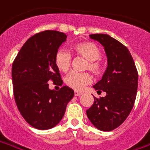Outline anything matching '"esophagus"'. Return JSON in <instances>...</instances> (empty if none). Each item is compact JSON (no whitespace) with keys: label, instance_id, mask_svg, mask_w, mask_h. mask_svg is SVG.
I'll use <instances>...</instances> for the list:
<instances>
[{"label":"esophagus","instance_id":"1","mask_svg":"<svg viewBox=\"0 0 150 150\" xmlns=\"http://www.w3.org/2000/svg\"><path fill=\"white\" fill-rule=\"evenodd\" d=\"M74 94H75V96H80V95H83V93H82V92H79V91H75L74 92Z\"/></svg>","mask_w":150,"mask_h":150}]
</instances>
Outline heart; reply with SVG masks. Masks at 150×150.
I'll return each instance as SVG.
<instances>
[{
    "label": "heart",
    "mask_w": 150,
    "mask_h": 150,
    "mask_svg": "<svg viewBox=\"0 0 150 150\" xmlns=\"http://www.w3.org/2000/svg\"><path fill=\"white\" fill-rule=\"evenodd\" d=\"M74 52L87 60L85 69L90 70L95 75H101L104 71L105 64L101 58V51L97 45L91 41H84L76 44L73 47ZM54 62L59 71L67 72L71 65V55L67 51L59 49L55 55ZM91 75L88 72H72L64 79L67 86L75 91H83L85 86L92 83Z\"/></svg>",
    "instance_id": "1"
}]
</instances>
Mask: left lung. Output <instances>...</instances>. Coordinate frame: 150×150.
Segmentation results:
<instances>
[{
	"label": "left lung",
	"instance_id": "left-lung-1",
	"mask_svg": "<svg viewBox=\"0 0 150 150\" xmlns=\"http://www.w3.org/2000/svg\"><path fill=\"white\" fill-rule=\"evenodd\" d=\"M105 48L108 66L103 79L93 87L105 97H94L86 115L94 126L103 131H111L122 125L131 112L137 95L138 74L128 48L106 34H92Z\"/></svg>",
	"mask_w": 150,
	"mask_h": 150
}]
</instances>
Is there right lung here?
<instances>
[{
    "label": "right lung",
    "instance_id": "add662e5",
    "mask_svg": "<svg viewBox=\"0 0 150 150\" xmlns=\"http://www.w3.org/2000/svg\"><path fill=\"white\" fill-rule=\"evenodd\" d=\"M67 35L46 30L30 37L13 63V94L19 111L29 125L38 129L55 126L64 117L74 91L64 86L50 90L48 82L62 86L54 58Z\"/></svg>",
    "mask_w": 150,
    "mask_h": 150
}]
</instances>
